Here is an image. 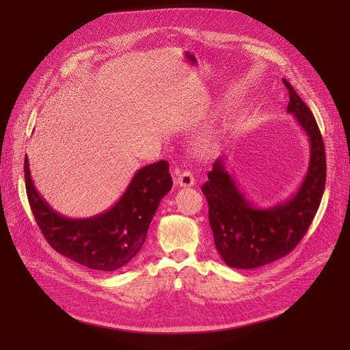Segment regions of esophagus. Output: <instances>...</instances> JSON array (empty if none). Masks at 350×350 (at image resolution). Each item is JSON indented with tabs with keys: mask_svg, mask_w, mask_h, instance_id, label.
Returning a JSON list of instances; mask_svg holds the SVG:
<instances>
[{
	"mask_svg": "<svg viewBox=\"0 0 350 350\" xmlns=\"http://www.w3.org/2000/svg\"><path fill=\"white\" fill-rule=\"evenodd\" d=\"M174 183L177 185V186H180V187H191V186H194V177H193V174L190 173V172H181V173H178L177 176H176V178H174Z\"/></svg>",
	"mask_w": 350,
	"mask_h": 350,
	"instance_id": "esophagus-1",
	"label": "esophagus"
}]
</instances>
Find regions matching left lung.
<instances>
[{
    "label": "left lung",
    "mask_w": 350,
    "mask_h": 350,
    "mask_svg": "<svg viewBox=\"0 0 350 350\" xmlns=\"http://www.w3.org/2000/svg\"><path fill=\"white\" fill-rule=\"evenodd\" d=\"M287 113L308 134V173L291 199L271 207H254L219 157L202 186L208 204V221L223 262L236 269H256L291 253L312 224L326 183V153L316 120L287 80Z\"/></svg>",
    "instance_id": "left-lung-1"
}]
</instances>
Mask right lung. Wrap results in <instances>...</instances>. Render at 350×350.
Masks as SVG:
<instances>
[{
    "label": "right lung",
    "mask_w": 350,
    "mask_h": 350,
    "mask_svg": "<svg viewBox=\"0 0 350 350\" xmlns=\"http://www.w3.org/2000/svg\"><path fill=\"white\" fill-rule=\"evenodd\" d=\"M24 176L29 207L50 246L75 263L101 271L117 270L134 259L161 199L173 186L169 163L160 160L142 167L109 210L88 219H68L37 191L27 157Z\"/></svg>",
    "instance_id": "add662e5"
}]
</instances>
